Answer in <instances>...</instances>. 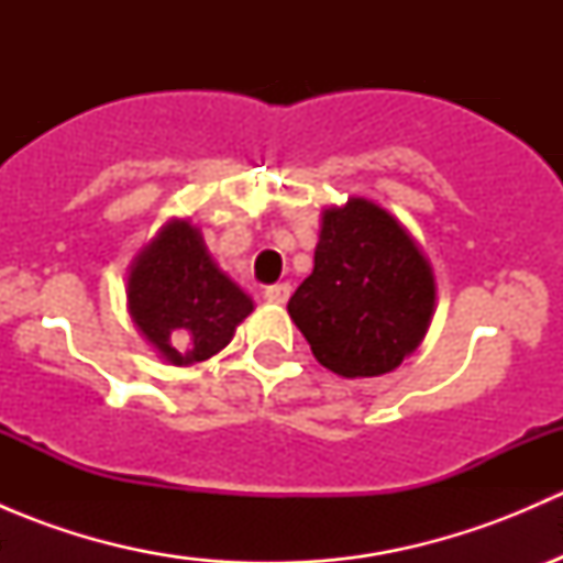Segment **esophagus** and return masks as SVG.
Segmentation results:
<instances>
[{"instance_id":"esophagus-1","label":"esophagus","mask_w":563,"mask_h":563,"mask_svg":"<svg viewBox=\"0 0 563 563\" xmlns=\"http://www.w3.org/2000/svg\"><path fill=\"white\" fill-rule=\"evenodd\" d=\"M288 297H291V286L288 283H275V286H269L264 291V299L272 305H286Z\"/></svg>"}]
</instances>
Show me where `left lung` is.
<instances>
[{
    "label": "left lung",
    "instance_id": "left-lung-1",
    "mask_svg": "<svg viewBox=\"0 0 563 563\" xmlns=\"http://www.w3.org/2000/svg\"><path fill=\"white\" fill-rule=\"evenodd\" d=\"M433 308V266L400 220L367 198L323 209L313 272L288 316L327 371L391 373L422 343Z\"/></svg>",
    "mask_w": 563,
    "mask_h": 563
}]
</instances>
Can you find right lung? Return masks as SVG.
<instances>
[{
	"label": "right lung",
	"mask_w": 563,
	"mask_h": 563,
	"mask_svg": "<svg viewBox=\"0 0 563 563\" xmlns=\"http://www.w3.org/2000/svg\"><path fill=\"white\" fill-rule=\"evenodd\" d=\"M128 310L168 365H196L231 343L253 299L214 264L190 220H172L130 264Z\"/></svg>",
	"instance_id": "obj_1"
}]
</instances>
